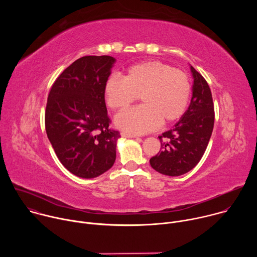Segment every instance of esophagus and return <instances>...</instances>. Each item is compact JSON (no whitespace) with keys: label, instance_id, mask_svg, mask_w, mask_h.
I'll return each instance as SVG.
<instances>
[{"label":"esophagus","instance_id":"obj_1","mask_svg":"<svg viewBox=\"0 0 257 257\" xmlns=\"http://www.w3.org/2000/svg\"><path fill=\"white\" fill-rule=\"evenodd\" d=\"M121 136H122V137H125V138H136V137H137L136 135L130 134V133H127V132H122V133H121Z\"/></svg>","mask_w":257,"mask_h":257}]
</instances>
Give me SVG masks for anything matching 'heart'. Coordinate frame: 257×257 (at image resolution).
<instances>
[{
	"mask_svg": "<svg viewBox=\"0 0 257 257\" xmlns=\"http://www.w3.org/2000/svg\"><path fill=\"white\" fill-rule=\"evenodd\" d=\"M191 95V83L184 71L160 62L149 61L127 68L123 79L108 77L103 96L114 111L130 106L138 96L142 105L120 113L116 125L132 134L153 131L170 125L185 114Z\"/></svg>",
	"mask_w": 257,
	"mask_h": 257,
	"instance_id": "1",
	"label": "heart"
}]
</instances>
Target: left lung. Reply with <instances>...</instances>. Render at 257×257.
<instances>
[{"mask_svg": "<svg viewBox=\"0 0 257 257\" xmlns=\"http://www.w3.org/2000/svg\"><path fill=\"white\" fill-rule=\"evenodd\" d=\"M194 78L191 102L176 125L159 136L161 151L150 160L157 172L180 176L192 170L201 160L214 124V107L210 88L192 66Z\"/></svg>", "mask_w": 257, "mask_h": 257, "instance_id": "8db88e82", "label": "left lung"}]
</instances>
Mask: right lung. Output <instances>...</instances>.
<instances>
[{"mask_svg":"<svg viewBox=\"0 0 257 257\" xmlns=\"http://www.w3.org/2000/svg\"><path fill=\"white\" fill-rule=\"evenodd\" d=\"M115 59L85 56L67 67L49 92L46 131L62 165L80 178H95L116 160L120 132L109 129L103 87Z\"/></svg>","mask_w":257,"mask_h":257,"instance_id":"right-lung-1","label":"right lung"}]
</instances>
